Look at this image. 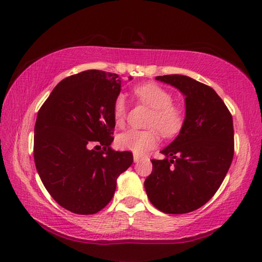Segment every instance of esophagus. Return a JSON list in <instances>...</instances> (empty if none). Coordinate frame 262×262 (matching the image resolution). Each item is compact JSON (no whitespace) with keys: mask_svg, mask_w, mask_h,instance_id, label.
<instances>
[{"mask_svg":"<svg viewBox=\"0 0 262 262\" xmlns=\"http://www.w3.org/2000/svg\"><path fill=\"white\" fill-rule=\"evenodd\" d=\"M141 157L140 156H137V155H134V163H139V162H141Z\"/></svg>","mask_w":262,"mask_h":262,"instance_id":"1","label":"esophagus"}]
</instances>
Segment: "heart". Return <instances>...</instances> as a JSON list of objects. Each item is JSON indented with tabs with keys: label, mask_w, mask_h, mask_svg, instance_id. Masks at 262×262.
I'll return each instance as SVG.
<instances>
[{
	"label": "heart",
	"mask_w": 262,
	"mask_h": 262,
	"mask_svg": "<svg viewBox=\"0 0 262 262\" xmlns=\"http://www.w3.org/2000/svg\"><path fill=\"white\" fill-rule=\"evenodd\" d=\"M133 95L141 103L152 108L148 127L151 129H129L118 136L119 149L132 151L134 155H144L158 144L157 130L163 136L171 137L178 134L184 125L185 114L179 106L173 104V97L166 89L155 83H144L133 89ZM127 105L123 96H118L113 104V118L118 127L126 120Z\"/></svg>",
	"instance_id": "obj_1"
}]
</instances>
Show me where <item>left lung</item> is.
Instances as JSON below:
<instances>
[{
    "mask_svg": "<svg viewBox=\"0 0 262 262\" xmlns=\"http://www.w3.org/2000/svg\"><path fill=\"white\" fill-rule=\"evenodd\" d=\"M185 97V120L178 136L152 159L144 181L150 202L165 214L196 210L214 196L233 158V122L224 101L206 84L184 75L157 76Z\"/></svg>",
    "mask_w": 262,
    "mask_h": 262,
    "instance_id": "obj_1",
    "label": "left lung"
}]
</instances>
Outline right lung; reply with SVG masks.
Returning <instances> with one entry per match:
<instances>
[{
    "label": "right lung",
    "mask_w": 262,
    "mask_h": 262,
    "mask_svg": "<svg viewBox=\"0 0 262 262\" xmlns=\"http://www.w3.org/2000/svg\"><path fill=\"white\" fill-rule=\"evenodd\" d=\"M120 91L119 75L85 70L62 79L38 112L35 167L51 196L75 214L103 209L133 163L132 152L111 148Z\"/></svg>",
    "instance_id": "add662e5"
}]
</instances>
